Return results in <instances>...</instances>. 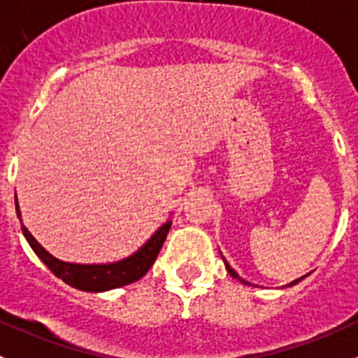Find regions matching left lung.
<instances>
[{
	"label": "left lung",
	"instance_id": "left-lung-1",
	"mask_svg": "<svg viewBox=\"0 0 358 358\" xmlns=\"http://www.w3.org/2000/svg\"><path fill=\"white\" fill-rule=\"evenodd\" d=\"M224 266H227V271H228V273H230V275H231V276H234V278H237V280H239V282H243V283H244V285H250V282H246V280H244V278H241V276H239V275H237V273H235V271H234V269H231V267H230V266H228V262H227V260H224ZM301 278H303V276H301ZM301 278L294 280V282H291V283H289V285H294V283H298V282H299V280H301Z\"/></svg>",
	"mask_w": 358,
	"mask_h": 358
}]
</instances>
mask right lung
I'll list each match as a JSON object with an SVG mask.
<instances>
[{
  "instance_id": "add662e5",
  "label": "right lung",
  "mask_w": 358,
  "mask_h": 358,
  "mask_svg": "<svg viewBox=\"0 0 358 358\" xmlns=\"http://www.w3.org/2000/svg\"><path fill=\"white\" fill-rule=\"evenodd\" d=\"M15 210H17V217L19 221H21V210H19L17 198H15ZM169 228H171V221L164 223L155 234L151 235V239L148 241L144 246H141L139 250L135 251L134 255L127 257V259L123 260H117V262L71 264L55 259L51 253H48V251L35 241V237L28 231V228L24 227V224H21L22 235L27 237L28 244H30L31 250L35 251V255L50 267V271L53 273L55 276L62 278L67 285H71V287L80 289V291L85 292L110 291V289L123 287V285H128V283H134L139 278H143L148 273V269H150V267L153 266V262H155L160 248H162L164 241H166Z\"/></svg>"
}]
</instances>
